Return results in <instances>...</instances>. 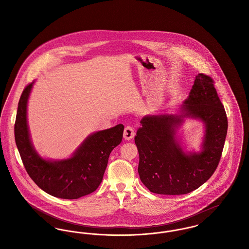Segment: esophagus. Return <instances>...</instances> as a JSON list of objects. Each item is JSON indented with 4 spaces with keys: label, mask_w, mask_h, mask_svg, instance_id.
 I'll list each match as a JSON object with an SVG mask.
<instances>
[{
    "label": "esophagus",
    "mask_w": 249,
    "mask_h": 249,
    "mask_svg": "<svg viewBox=\"0 0 249 249\" xmlns=\"http://www.w3.org/2000/svg\"><path fill=\"white\" fill-rule=\"evenodd\" d=\"M135 135L134 130L130 127V126H127L124 130V133H123V137L125 140H131Z\"/></svg>",
    "instance_id": "obj_1"
}]
</instances>
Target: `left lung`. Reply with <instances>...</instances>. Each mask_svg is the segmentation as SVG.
<instances>
[{"label": "left lung", "mask_w": 249, "mask_h": 249, "mask_svg": "<svg viewBox=\"0 0 249 249\" xmlns=\"http://www.w3.org/2000/svg\"><path fill=\"white\" fill-rule=\"evenodd\" d=\"M184 117L201 120L206 134L199 154H185L175 139ZM134 137L139 152L138 173L142 184L153 193L181 195L197 190L212 177L225 143L228 119L213 80L199 73L181 115L145 116Z\"/></svg>", "instance_id": "1"}]
</instances>
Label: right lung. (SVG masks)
Here are the masks:
<instances>
[{
  "label": "right lung",
  "instance_id": "add662e5",
  "mask_svg": "<svg viewBox=\"0 0 249 249\" xmlns=\"http://www.w3.org/2000/svg\"><path fill=\"white\" fill-rule=\"evenodd\" d=\"M33 85L24 89L15 122V140L28 175L41 190L60 199H78L93 192L103 180L109 155L122 141L124 126L119 124L92 133L70 159L44 160L34 148L27 123V103Z\"/></svg>",
  "mask_w": 249,
  "mask_h": 249
}]
</instances>
